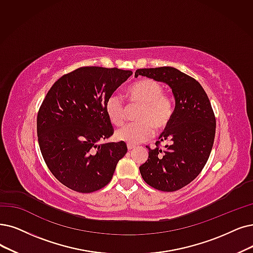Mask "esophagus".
I'll return each mask as SVG.
<instances>
[{"label":"esophagus","instance_id":"obj_1","mask_svg":"<svg viewBox=\"0 0 253 253\" xmlns=\"http://www.w3.org/2000/svg\"><path fill=\"white\" fill-rule=\"evenodd\" d=\"M133 148H135V145H134V144H130V143H127V149H128V150H130V149H133Z\"/></svg>","mask_w":253,"mask_h":253}]
</instances>
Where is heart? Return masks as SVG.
<instances>
[{
	"label": "heart",
	"mask_w": 253,
	"mask_h": 253,
	"mask_svg": "<svg viewBox=\"0 0 253 253\" xmlns=\"http://www.w3.org/2000/svg\"><path fill=\"white\" fill-rule=\"evenodd\" d=\"M127 97L132 105L140 106L136 119L118 129L115 137L119 141L137 144L153 137L155 129L166 128L174 114V100L170 94L163 92V85L157 80L144 78L129 87ZM106 114L116 126H121L126 119L127 109L123 97L117 93L111 94L105 104Z\"/></svg>",
	"instance_id": "obj_1"
}]
</instances>
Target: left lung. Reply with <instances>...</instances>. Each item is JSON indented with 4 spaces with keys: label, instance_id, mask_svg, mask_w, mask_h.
<instances>
[{
    "label": "left lung",
    "instance_id": "left-lung-1",
    "mask_svg": "<svg viewBox=\"0 0 253 253\" xmlns=\"http://www.w3.org/2000/svg\"><path fill=\"white\" fill-rule=\"evenodd\" d=\"M144 76L165 82L175 97L172 120L148 159L139 167L145 183L157 190L173 192L194 180L204 169L213 148L216 117L205 89L197 81L170 66L137 69ZM166 140L168 144L161 147Z\"/></svg>",
    "mask_w": 253,
    "mask_h": 253
}]
</instances>
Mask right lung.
Returning a JSON list of instances; mask_svg holds the SVG:
<instances>
[{
    "instance_id": "1",
    "label": "right lung",
    "mask_w": 253,
    "mask_h": 253,
    "mask_svg": "<svg viewBox=\"0 0 253 253\" xmlns=\"http://www.w3.org/2000/svg\"><path fill=\"white\" fill-rule=\"evenodd\" d=\"M133 75L116 67L83 66L50 87L37 114V136L47 168L65 187L91 193L112 179L127 151L124 141L103 143L114 134L105 104Z\"/></svg>"
}]
</instances>
